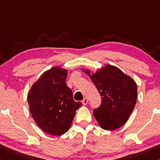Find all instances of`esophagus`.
<instances>
[{
	"instance_id": "esophagus-1",
	"label": "esophagus",
	"mask_w": 160,
	"mask_h": 160,
	"mask_svg": "<svg viewBox=\"0 0 160 160\" xmlns=\"http://www.w3.org/2000/svg\"><path fill=\"white\" fill-rule=\"evenodd\" d=\"M88 102V99L87 98H85L82 100V103L84 105H87Z\"/></svg>"
}]
</instances>
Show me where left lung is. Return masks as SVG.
Masks as SVG:
<instances>
[{
  "label": "left lung",
  "mask_w": 160,
  "mask_h": 160,
  "mask_svg": "<svg viewBox=\"0 0 160 160\" xmlns=\"http://www.w3.org/2000/svg\"><path fill=\"white\" fill-rule=\"evenodd\" d=\"M96 86L102 98L93 115L101 128L114 130L128 121L135 108L138 87L130 76L118 68L106 65L95 73L82 69Z\"/></svg>",
  "instance_id": "8db88e82"
}]
</instances>
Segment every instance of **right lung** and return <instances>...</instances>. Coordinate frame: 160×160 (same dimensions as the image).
I'll use <instances>...</instances> for the list:
<instances>
[{"label": "right lung", "mask_w": 160, "mask_h": 160, "mask_svg": "<svg viewBox=\"0 0 160 160\" xmlns=\"http://www.w3.org/2000/svg\"><path fill=\"white\" fill-rule=\"evenodd\" d=\"M68 70L60 67L48 70L33 83L28 93L30 112L45 132L60 136L69 130L76 110L82 106L73 100L65 83Z\"/></svg>", "instance_id": "right-lung-1"}]
</instances>
